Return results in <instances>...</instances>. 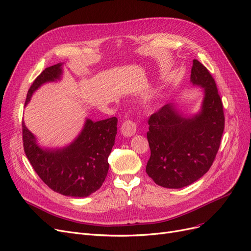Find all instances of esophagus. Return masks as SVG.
<instances>
[{
    "mask_svg": "<svg viewBox=\"0 0 251 251\" xmlns=\"http://www.w3.org/2000/svg\"><path fill=\"white\" fill-rule=\"evenodd\" d=\"M136 132V124L130 120H127L121 126V133L126 137H130Z\"/></svg>",
    "mask_w": 251,
    "mask_h": 251,
    "instance_id": "obj_1",
    "label": "esophagus"
}]
</instances>
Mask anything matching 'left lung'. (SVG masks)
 Masks as SVG:
<instances>
[{
    "mask_svg": "<svg viewBox=\"0 0 251 251\" xmlns=\"http://www.w3.org/2000/svg\"><path fill=\"white\" fill-rule=\"evenodd\" d=\"M190 81L203 91L198 114L184 116L169 103L148 122L151 156L146 172L165 188H182L201 178L215 159L224 133V105L215 80L198 60H193Z\"/></svg>",
    "mask_w": 251,
    "mask_h": 251,
    "instance_id": "left-lung-1",
    "label": "left lung"
}]
</instances>
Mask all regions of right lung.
<instances>
[{"instance_id": "add662e5", "label": "right lung", "mask_w": 251, "mask_h": 251, "mask_svg": "<svg viewBox=\"0 0 251 251\" xmlns=\"http://www.w3.org/2000/svg\"><path fill=\"white\" fill-rule=\"evenodd\" d=\"M63 64L45 68L27 92L25 105L33 93L46 82L61 79ZM116 117L94 122L87 119L82 130L70 145L57 149L41 148L23 122L25 153L40 179L53 191L66 197L86 198L103 184L109 164L108 155L115 145Z\"/></svg>"}]
</instances>
